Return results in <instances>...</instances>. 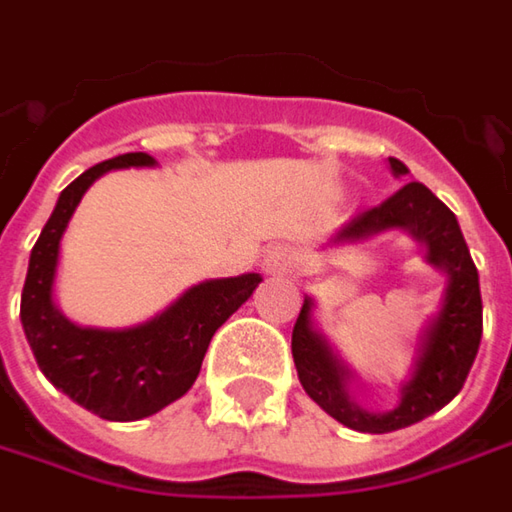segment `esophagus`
Returning <instances> with one entry per match:
<instances>
[{
	"instance_id": "obj_1",
	"label": "esophagus",
	"mask_w": 512,
	"mask_h": 512,
	"mask_svg": "<svg viewBox=\"0 0 512 512\" xmlns=\"http://www.w3.org/2000/svg\"><path fill=\"white\" fill-rule=\"evenodd\" d=\"M295 266H298V255L289 246H275V249H269L266 257H263V269L269 275H289Z\"/></svg>"
}]
</instances>
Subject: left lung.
Listing matches in <instances>:
<instances>
[{
	"mask_svg": "<svg viewBox=\"0 0 512 512\" xmlns=\"http://www.w3.org/2000/svg\"><path fill=\"white\" fill-rule=\"evenodd\" d=\"M395 177L410 168L389 157ZM384 232H407L424 246V260L444 275L441 306L418 332L410 375L398 384V404L387 412L364 410L352 395V369L326 341L315 323V298H303L298 323L292 329V355L306 395L358 433H392L424 421L456 398L481 344V289L478 272L456 214L450 212L424 183H404L378 209L358 214L326 243H367Z\"/></svg>",
	"mask_w": 512,
	"mask_h": 512,
	"instance_id": "obj_1",
	"label": "left lung"
}]
</instances>
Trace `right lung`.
Wrapping results in <instances>:
<instances>
[{
	"label": "right lung",
	"instance_id": "right-lung-1",
	"mask_svg": "<svg viewBox=\"0 0 512 512\" xmlns=\"http://www.w3.org/2000/svg\"><path fill=\"white\" fill-rule=\"evenodd\" d=\"M145 151L111 157L62 189L36 240L22 289V329L36 364L59 392L105 421H140L183 398L197 381L212 335L252 298L257 272L194 283L154 318L123 329L79 326L56 306L62 234L82 194L114 168H154Z\"/></svg>",
	"mask_w": 512,
	"mask_h": 512
}]
</instances>
